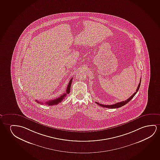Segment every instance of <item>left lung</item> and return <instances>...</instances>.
<instances>
[{
	"label": "left lung",
	"instance_id": "obj_1",
	"mask_svg": "<svg viewBox=\"0 0 160 160\" xmlns=\"http://www.w3.org/2000/svg\"><path fill=\"white\" fill-rule=\"evenodd\" d=\"M141 81V78L140 79V82H139V85L138 86V88H137V90H136V92H135L134 93H133V95H132V96H130L128 99H127V100H125L124 101H122V102H118V103H117L112 104V105H104V104H100V103H98V102H96V103H97V104H98L99 106L102 107H105V108H112H112H119V107L123 106H124L125 104H127V103L129 102L130 101L132 100V98H134V96L135 95H136V93L138 92V91L139 88H140V86Z\"/></svg>",
	"mask_w": 160,
	"mask_h": 160
}]
</instances>
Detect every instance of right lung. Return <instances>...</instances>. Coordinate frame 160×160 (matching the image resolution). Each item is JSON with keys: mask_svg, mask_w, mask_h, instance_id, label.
Instances as JSON below:
<instances>
[{"mask_svg": "<svg viewBox=\"0 0 160 160\" xmlns=\"http://www.w3.org/2000/svg\"><path fill=\"white\" fill-rule=\"evenodd\" d=\"M72 78L70 79L67 88V90H66V93H64L63 95L60 96V97H59V98H56L55 100H49L48 101L46 102L45 104H47V105H48V106H53V105H56V104H58L59 103L62 102V100L64 99V98L66 97L67 95L70 93L71 85H72ZM36 101L37 103H40V104H44L43 102H42H42H39V101H38L37 100H36Z\"/></svg>", "mask_w": 160, "mask_h": 160, "instance_id": "right-lung-1", "label": "right lung"}]
</instances>
